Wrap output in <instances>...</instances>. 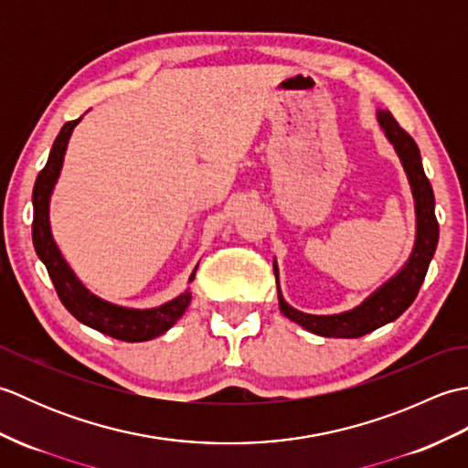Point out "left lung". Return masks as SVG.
Wrapping results in <instances>:
<instances>
[{"instance_id": "obj_1", "label": "left lung", "mask_w": 468, "mask_h": 468, "mask_svg": "<svg viewBox=\"0 0 468 468\" xmlns=\"http://www.w3.org/2000/svg\"><path fill=\"white\" fill-rule=\"evenodd\" d=\"M378 124L382 126L388 141L394 146L404 173L409 176V183L414 197L416 208V241L414 250L404 263L402 270L396 273L392 280H388L382 287L364 300L360 305L350 312L334 314V315H312L295 310L283 300L280 290V273H277V263L273 261L275 282H277V300H280V310L292 322L300 324L307 332L324 335V337H360L370 334L378 327L394 322L396 317L402 315L409 305L419 295L420 285L429 271V263L436 251L439 243V221L434 215V193L431 181L424 175L420 151L416 146L414 138L402 131L400 124L394 121V116L388 111H378Z\"/></svg>"}]
</instances>
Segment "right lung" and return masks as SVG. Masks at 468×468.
<instances>
[{
  "instance_id": "right-lung-1",
  "label": "right lung",
  "mask_w": 468,
  "mask_h": 468,
  "mask_svg": "<svg viewBox=\"0 0 468 468\" xmlns=\"http://www.w3.org/2000/svg\"><path fill=\"white\" fill-rule=\"evenodd\" d=\"M78 122H80V118L78 121H69L62 126V131L56 136L52 151H49L46 166L36 178L32 195V239L36 253L46 265L59 302L64 303L66 310L78 322L122 342L153 340L156 335H163L168 327H173L178 317L185 314L188 303H191V292L186 290L185 293L175 297V300L153 307V310H131V307L108 303L86 290L82 282L69 270L62 253L58 250V245L54 243L52 229H49V197H52L59 171H62L69 134H72ZM195 271L188 277V282L195 280Z\"/></svg>"
}]
</instances>
